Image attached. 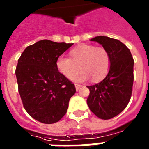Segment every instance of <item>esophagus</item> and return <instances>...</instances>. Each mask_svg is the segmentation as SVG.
Listing matches in <instances>:
<instances>
[{
	"label": "esophagus",
	"mask_w": 149,
	"mask_h": 149,
	"mask_svg": "<svg viewBox=\"0 0 149 149\" xmlns=\"http://www.w3.org/2000/svg\"><path fill=\"white\" fill-rule=\"evenodd\" d=\"M75 87H76V90H77V91H78L79 89L82 87V85H79V84H75Z\"/></svg>",
	"instance_id": "34e87169"
}]
</instances>
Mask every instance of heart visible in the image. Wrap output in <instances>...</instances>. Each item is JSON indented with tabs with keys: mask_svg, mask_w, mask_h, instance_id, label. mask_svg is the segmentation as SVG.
Instances as JSON below:
<instances>
[{
	"mask_svg": "<svg viewBox=\"0 0 149 149\" xmlns=\"http://www.w3.org/2000/svg\"><path fill=\"white\" fill-rule=\"evenodd\" d=\"M71 58L60 56L56 60V67L67 79H73L79 71L83 72L75 78L77 82H84L90 79L99 81L109 71L111 58L109 52L103 47L82 44L70 52Z\"/></svg>",
	"mask_w": 149,
	"mask_h": 149,
	"instance_id": "1",
	"label": "heart"
}]
</instances>
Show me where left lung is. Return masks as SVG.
<instances>
[{
	"mask_svg": "<svg viewBox=\"0 0 149 149\" xmlns=\"http://www.w3.org/2000/svg\"><path fill=\"white\" fill-rule=\"evenodd\" d=\"M91 41L107 50L111 65L101 82L87 86L90 95L86 103L96 116L108 120L122 112L129 103L134 81V59L127 46L118 39L100 36Z\"/></svg>",
	"mask_w": 149,
	"mask_h": 149,
	"instance_id": "obj_1",
	"label": "left lung"
}]
</instances>
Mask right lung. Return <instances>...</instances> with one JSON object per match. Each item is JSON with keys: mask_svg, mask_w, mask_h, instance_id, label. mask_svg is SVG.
Instances as JSON below:
<instances>
[{"mask_svg": "<svg viewBox=\"0 0 149 149\" xmlns=\"http://www.w3.org/2000/svg\"><path fill=\"white\" fill-rule=\"evenodd\" d=\"M73 44L44 39L22 52L15 71L18 92L31 118L44 124L58 122L65 115L74 84L58 72V57Z\"/></svg>", "mask_w": 149, "mask_h": 149, "instance_id": "1", "label": "right lung"}]
</instances>
